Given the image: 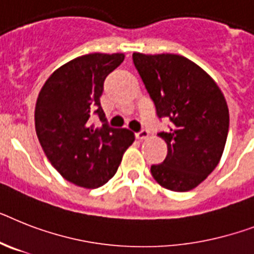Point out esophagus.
<instances>
[{
    "label": "esophagus",
    "instance_id": "esophagus-1",
    "mask_svg": "<svg viewBox=\"0 0 254 254\" xmlns=\"http://www.w3.org/2000/svg\"><path fill=\"white\" fill-rule=\"evenodd\" d=\"M148 137H149V132L145 131V129H142L141 132L136 133V139L137 140H146Z\"/></svg>",
    "mask_w": 254,
    "mask_h": 254
}]
</instances>
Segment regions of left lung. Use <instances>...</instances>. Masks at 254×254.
I'll return each instance as SVG.
<instances>
[{
  "instance_id": "obj_1",
  "label": "left lung",
  "mask_w": 254,
  "mask_h": 254,
  "mask_svg": "<svg viewBox=\"0 0 254 254\" xmlns=\"http://www.w3.org/2000/svg\"><path fill=\"white\" fill-rule=\"evenodd\" d=\"M132 60L156 105L171 121L158 136L167 145L162 163L150 167L161 187L187 192L217 167L228 133L226 98L213 77L179 54L133 53Z\"/></svg>"
}]
</instances>
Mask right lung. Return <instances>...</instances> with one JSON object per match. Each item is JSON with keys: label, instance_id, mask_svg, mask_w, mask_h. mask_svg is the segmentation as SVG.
<instances>
[{"label": "right lung", "instance_id": "right-lung-1", "mask_svg": "<svg viewBox=\"0 0 254 254\" xmlns=\"http://www.w3.org/2000/svg\"><path fill=\"white\" fill-rule=\"evenodd\" d=\"M125 60L123 53H91L58 67L48 77L35 108L40 145L70 183L93 190L114 177L135 135L105 123L100 104L104 81ZM92 114L104 123L94 127Z\"/></svg>", "mask_w": 254, "mask_h": 254}]
</instances>
